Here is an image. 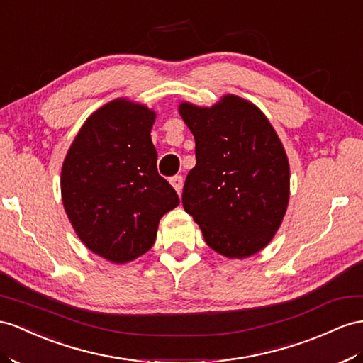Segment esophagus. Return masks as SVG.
<instances>
[{
  "instance_id": "1",
  "label": "esophagus",
  "mask_w": 363,
  "mask_h": 363,
  "mask_svg": "<svg viewBox=\"0 0 363 363\" xmlns=\"http://www.w3.org/2000/svg\"><path fill=\"white\" fill-rule=\"evenodd\" d=\"M170 184L173 185V189L178 191V194L182 193V185H184L182 176H173V178H170Z\"/></svg>"
}]
</instances>
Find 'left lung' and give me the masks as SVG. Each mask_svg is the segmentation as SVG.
<instances>
[{"label": "left lung", "instance_id": "1", "mask_svg": "<svg viewBox=\"0 0 363 363\" xmlns=\"http://www.w3.org/2000/svg\"><path fill=\"white\" fill-rule=\"evenodd\" d=\"M179 115L196 143L182 206L207 245L244 259L272 242L290 201V164L264 111L236 95L215 106L184 101Z\"/></svg>", "mask_w": 363, "mask_h": 363}]
</instances>
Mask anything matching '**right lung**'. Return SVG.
I'll return each mask as SVG.
<instances>
[{
  "instance_id": "1",
  "label": "right lung",
  "mask_w": 363,
  "mask_h": 363,
  "mask_svg": "<svg viewBox=\"0 0 363 363\" xmlns=\"http://www.w3.org/2000/svg\"><path fill=\"white\" fill-rule=\"evenodd\" d=\"M156 111L127 98L107 102L86 119L64 157V210L90 252L125 264L152 248L161 218L179 206L157 174L152 143Z\"/></svg>"
}]
</instances>
